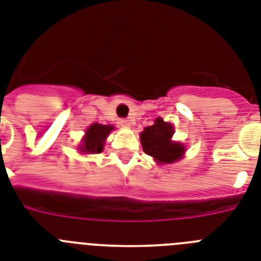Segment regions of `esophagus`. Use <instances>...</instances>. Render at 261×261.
<instances>
[{
    "label": "esophagus",
    "instance_id": "34e87169",
    "mask_svg": "<svg viewBox=\"0 0 261 261\" xmlns=\"http://www.w3.org/2000/svg\"><path fill=\"white\" fill-rule=\"evenodd\" d=\"M120 124L123 127H131L134 124V120L133 119H122L120 120Z\"/></svg>",
    "mask_w": 261,
    "mask_h": 261
}]
</instances>
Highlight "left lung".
<instances>
[{"label": "left lung", "mask_w": 261, "mask_h": 261, "mask_svg": "<svg viewBox=\"0 0 261 261\" xmlns=\"http://www.w3.org/2000/svg\"><path fill=\"white\" fill-rule=\"evenodd\" d=\"M174 126L156 118L152 126L146 127L141 133V143L143 151L152 156L158 164H170L180 161L185 155V146L171 141Z\"/></svg>", "instance_id": "obj_1"}]
</instances>
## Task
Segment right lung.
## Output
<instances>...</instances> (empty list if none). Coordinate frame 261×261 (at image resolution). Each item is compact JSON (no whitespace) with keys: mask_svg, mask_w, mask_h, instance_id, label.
<instances>
[{"mask_svg":"<svg viewBox=\"0 0 261 261\" xmlns=\"http://www.w3.org/2000/svg\"><path fill=\"white\" fill-rule=\"evenodd\" d=\"M113 130L114 126L111 124L93 123L91 126H89L85 133V137H83L78 150L85 154H99L103 151L106 138Z\"/></svg>","mask_w":261,"mask_h":261,"instance_id":"add662e5","label":"right lung"}]
</instances>
